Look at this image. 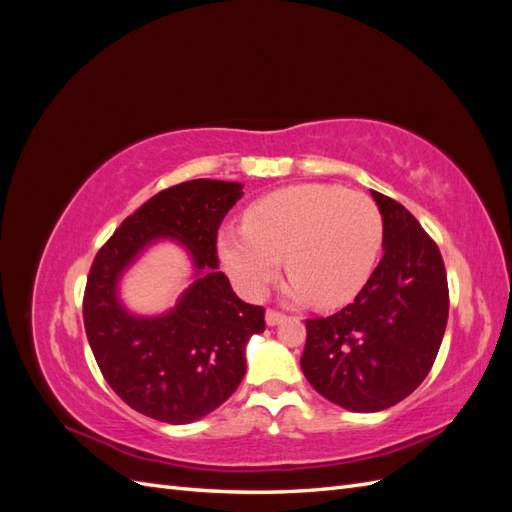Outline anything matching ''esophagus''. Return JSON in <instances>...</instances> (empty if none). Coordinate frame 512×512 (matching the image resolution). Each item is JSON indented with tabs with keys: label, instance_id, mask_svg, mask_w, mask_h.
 <instances>
[{
	"label": "esophagus",
	"instance_id": "1",
	"mask_svg": "<svg viewBox=\"0 0 512 512\" xmlns=\"http://www.w3.org/2000/svg\"><path fill=\"white\" fill-rule=\"evenodd\" d=\"M265 318H267V324H269V327H275V324H280L286 316H284V314H280V312H275V309H269Z\"/></svg>",
	"mask_w": 512,
	"mask_h": 512
}]
</instances>
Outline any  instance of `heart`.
Listing matches in <instances>:
<instances>
[{
	"instance_id": "1",
	"label": "heart",
	"mask_w": 512,
	"mask_h": 512,
	"mask_svg": "<svg viewBox=\"0 0 512 512\" xmlns=\"http://www.w3.org/2000/svg\"><path fill=\"white\" fill-rule=\"evenodd\" d=\"M382 239L384 220L374 198L335 183H301L260 198L247 209L245 226L220 232L218 250L247 297L267 290L286 256L288 297L337 307L369 282Z\"/></svg>"
}]
</instances>
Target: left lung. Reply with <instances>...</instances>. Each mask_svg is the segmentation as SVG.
Returning <instances> with one entry per match:
<instances>
[{"mask_svg": "<svg viewBox=\"0 0 512 512\" xmlns=\"http://www.w3.org/2000/svg\"><path fill=\"white\" fill-rule=\"evenodd\" d=\"M384 220V256L342 312L305 320L307 382L350 412H378L406 399L436 361L448 284L438 245L397 200L371 190Z\"/></svg>", "mask_w": 512, "mask_h": 512, "instance_id": "left-lung-1", "label": "left lung"}]
</instances>
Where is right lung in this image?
<instances>
[{
	"label": "right lung",
	"mask_w": 512,
	"mask_h": 512,
	"mask_svg": "<svg viewBox=\"0 0 512 512\" xmlns=\"http://www.w3.org/2000/svg\"><path fill=\"white\" fill-rule=\"evenodd\" d=\"M243 196L237 181L194 179L162 190L121 222L91 265L83 320L111 389L156 421H198L237 391L245 346L265 331V309L241 301L218 271V228ZM186 247L195 282L160 317H136L118 299L120 275L149 244Z\"/></svg>",
	"instance_id": "1"
}]
</instances>
